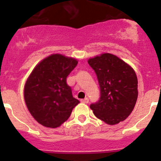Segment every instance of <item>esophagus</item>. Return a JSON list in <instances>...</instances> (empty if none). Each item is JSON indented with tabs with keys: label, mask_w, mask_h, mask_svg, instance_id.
<instances>
[{
	"label": "esophagus",
	"mask_w": 161,
	"mask_h": 161,
	"mask_svg": "<svg viewBox=\"0 0 161 161\" xmlns=\"http://www.w3.org/2000/svg\"><path fill=\"white\" fill-rule=\"evenodd\" d=\"M80 102H81L82 103L87 104L88 102H89V98H88V97H85V99H81V100H80Z\"/></svg>",
	"instance_id": "esophagus-1"
}]
</instances>
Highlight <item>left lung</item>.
I'll list each match as a JSON object with an SVG mask.
<instances>
[{"instance_id":"obj_1","label":"left lung","mask_w":161,"mask_h":161,"mask_svg":"<svg viewBox=\"0 0 161 161\" xmlns=\"http://www.w3.org/2000/svg\"><path fill=\"white\" fill-rule=\"evenodd\" d=\"M100 86V97L90 108L97 119L109 125L124 121L136 106L138 80L133 68L109 53L88 60Z\"/></svg>"}]
</instances>
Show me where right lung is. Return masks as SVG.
Masks as SVG:
<instances>
[{"instance_id": "1", "label": "right lung", "mask_w": 161, "mask_h": 161, "mask_svg": "<svg viewBox=\"0 0 161 161\" xmlns=\"http://www.w3.org/2000/svg\"><path fill=\"white\" fill-rule=\"evenodd\" d=\"M78 62L55 54L37 64L25 82L24 98L34 119L47 127L55 128L70 117L80 103L72 96L67 77Z\"/></svg>"}]
</instances>
